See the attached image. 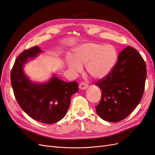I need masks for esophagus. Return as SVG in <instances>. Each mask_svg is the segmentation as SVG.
I'll return each instance as SVG.
<instances>
[{"mask_svg": "<svg viewBox=\"0 0 155 155\" xmlns=\"http://www.w3.org/2000/svg\"><path fill=\"white\" fill-rule=\"evenodd\" d=\"M88 87V84L85 82H82L79 85V88L81 90H85V89Z\"/></svg>", "mask_w": 155, "mask_h": 155, "instance_id": "obj_1", "label": "esophagus"}]
</instances>
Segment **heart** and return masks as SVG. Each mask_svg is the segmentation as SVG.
<instances>
[{
    "label": "heart",
    "instance_id": "obj_1",
    "mask_svg": "<svg viewBox=\"0 0 155 155\" xmlns=\"http://www.w3.org/2000/svg\"><path fill=\"white\" fill-rule=\"evenodd\" d=\"M118 53L112 45L86 43L77 46L73 56L68 55L67 63L71 71H82V64H85L87 73L95 79H102L111 72L117 63Z\"/></svg>",
    "mask_w": 155,
    "mask_h": 155
}]
</instances>
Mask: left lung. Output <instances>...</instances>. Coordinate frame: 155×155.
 Masks as SVG:
<instances>
[{
	"label": "left lung",
	"mask_w": 155,
	"mask_h": 155,
	"mask_svg": "<svg viewBox=\"0 0 155 155\" xmlns=\"http://www.w3.org/2000/svg\"><path fill=\"white\" fill-rule=\"evenodd\" d=\"M146 66L141 54L127 46L109 74L95 85L101 91V100L95 107L103 120L116 123L127 117L140 102L144 91Z\"/></svg>",
	"instance_id": "8db88e82"
}]
</instances>
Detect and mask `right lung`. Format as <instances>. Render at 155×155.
I'll return each mask as SVG.
<instances>
[{"mask_svg":"<svg viewBox=\"0 0 155 155\" xmlns=\"http://www.w3.org/2000/svg\"><path fill=\"white\" fill-rule=\"evenodd\" d=\"M41 52L35 46L17 57L11 70V85L16 101L29 117L40 123L53 124L66 115L71 95L78 91V86L75 81L66 82L55 75L46 83L32 82L24 74L23 66Z\"/></svg>","mask_w":155,"mask_h":155,"instance_id":"right-lung-1","label":"right lung"}]
</instances>
